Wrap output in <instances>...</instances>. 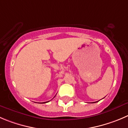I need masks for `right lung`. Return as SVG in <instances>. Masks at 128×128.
<instances>
[{
	"label": "right lung",
	"mask_w": 128,
	"mask_h": 128,
	"mask_svg": "<svg viewBox=\"0 0 128 128\" xmlns=\"http://www.w3.org/2000/svg\"><path fill=\"white\" fill-rule=\"evenodd\" d=\"M46 102H42V103H46Z\"/></svg>",
	"instance_id": "obj_1"
}]
</instances>
